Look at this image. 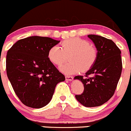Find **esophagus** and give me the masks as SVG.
<instances>
[{
	"label": "esophagus",
	"mask_w": 131,
	"mask_h": 131,
	"mask_svg": "<svg viewBox=\"0 0 131 131\" xmlns=\"http://www.w3.org/2000/svg\"><path fill=\"white\" fill-rule=\"evenodd\" d=\"M65 79L67 81H72V80H73V77H72V76H66Z\"/></svg>",
	"instance_id": "34e87169"
}]
</instances>
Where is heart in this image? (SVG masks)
<instances>
[{"label": "heart", "instance_id": "obj_1", "mask_svg": "<svg viewBox=\"0 0 131 131\" xmlns=\"http://www.w3.org/2000/svg\"><path fill=\"white\" fill-rule=\"evenodd\" d=\"M69 56L70 63L60 67V70L66 74H72L81 70L86 72L93 66L97 58V51L88 41L81 39H68L61 43V47L55 45L49 49L48 58L52 64L60 66Z\"/></svg>", "mask_w": 131, "mask_h": 131}]
</instances>
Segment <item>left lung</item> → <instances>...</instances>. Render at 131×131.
Wrapping results in <instances>:
<instances>
[{"mask_svg":"<svg viewBox=\"0 0 131 131\" xmlns=\"http://www.w3.org/2000/svg\"><path fill=\"white\" fill-rule=\"evenodd\" d=\"M97 50V58L85 77L77 75L74 79L84 84V92L75 95L79 102L91 107L104 104L112 97L120 78L122 70L121 51L111 40L99 35H89ZM92 75L88 78V75Z\"/></svg>","mask_w":131,"mask_h":131,"instance_id":"obj_1","label":"left lung"}]
</instances>
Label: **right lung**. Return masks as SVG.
<instances>
[{
    "label": "right lung",
    "mask_w": 131,
    "mask_h": 131,
    "mask_svg": "<svg viewBox=\"0 0 131 131\" xmlns=\"http://www.w3.org/2000/svg\"><path fill=\"white\" fill-rule=\"evenodd\" d=\"M60 41L34 36L16 41L7 51L6 72L19 99L32 108L50 102L55 88L65 80L49 61L48 52Z\"/></svg>",
    "instance_id": "obj_1"
}]
</instances>
